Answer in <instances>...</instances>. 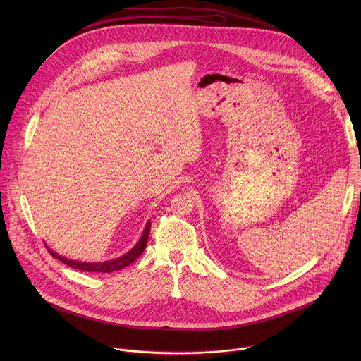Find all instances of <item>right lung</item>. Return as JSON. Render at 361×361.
Returning <instances> with one entry per match:
<instances>
[{
    "label": "right lung",
    "instance_id": "1",
    "mask_svg": "<svg viewBox=\"0 0 361 361\" xmlns=\"http://www.w3.org/2000/svg\"><path fill=\"white\" fill-rule=\"evenodd\" d=\"M149 228H151V221H147L142 234L140 237V240L137 241V244L128 250L126 254L117 257V259L113 260H107V262H78V260H73V259H67V257H63L61 254L56 252L54 250H51L47 243L45 247L47 250L51 252V255L56 257L60 262H63L64 264L77 269V270H82V271H94V273H113L117 270H121L127 266H130L133 262H135L138 259V255L142 254V251L145 250L147 245V238L149 234Z\"/></svg>",
    "mask_w": 361,
    "mask_h": 361
}]
</instances>
